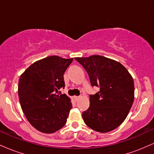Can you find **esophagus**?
Returning <instances> with one entry per match:
<instances>
[{
    "instance_id": "obj_1",
    "label": "esophagus",
    "mask_w": 154,
    "mask_h": 154,
    "mask_svg": "<svg viewBox=\"0 0 154 154\" xmlns=\"http://www.w3.org/2000/svg\"><path fill=\"white\" fill-rule=\"evenodd\" d=\"M74 98H75V99L76 101H78L79 98H81V96H79H79H75V97H74Z\"/></svg>"
}]
</instances>
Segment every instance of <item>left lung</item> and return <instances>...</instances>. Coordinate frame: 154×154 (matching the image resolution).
Masks as SVG:
<instances>
[{
  "label": "left lung",
  "mask_w": 154,
  "mask_h": 154,
  "mask_svg": "<svg viewBox=\"0 0 154 154\" xmlns=\"http://www.w3.org/2000/svg\"><path fill=\"white\" fill-rule=\"evenodd\" d=\"M84 67L91 85L100 88L90 95V106L82 113L85 123L95 131L108 132L126 119L134 101V82L122 64L99 55L75 58Z\"/></svg>",
  "instance_id": "1"
}]
</instances>
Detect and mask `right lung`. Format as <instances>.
<instances>
[{
	"label": "right lung",
	"mask_w": 154,
	"mask_h": 154,
	"mask_svg": "<svg viewBox=\"0 0 154 154\" xmlns=\"http://www.w3.org/2000/svg\"><path fill=\"white\" fill-rule=\"evenodd\" d=\"M73 59L51 56L35 61L20 76L18 93L21 107L35 129L50 134L62 128L72 108L66 94L63 74Z\"/></svg>",
	"instance_id": "right-lung-1"
}]
</instances>
